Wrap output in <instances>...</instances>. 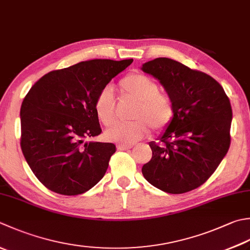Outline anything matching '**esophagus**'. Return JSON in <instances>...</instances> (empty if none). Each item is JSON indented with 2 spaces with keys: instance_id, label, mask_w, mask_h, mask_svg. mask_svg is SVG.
Here are the masks:
<instances>
[{
  "instance_id": "1",
  "label": "esophagus",
  "mask_w": 250,
  "mask_h": 250,
  "mask_svg": "<svg viewBox=\"0 0 250 250\" xmlns=\"http://www.w3.org/2000/svg\"><path fill=\"white\" fill-rule=\"evenodd\" d=\"M132 147V145H126V144H118L117 145V148L119 150H128Z\"/></svg>"
}]
</instances>
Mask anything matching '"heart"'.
<instances>
[{
	"label": "heart",
	"instance_id": "1",
	"mask_svg": "<svg viewBox=\"0 0 250 250\" xmlns=\"http://www.w3.org/2000/svg\"><path fill=\"white\" fill-rule=\"evenodd\" d=\"M118 90L124 97L133 100L131 121L115 122L105 131L107 140L121 144H132L148 133L149 126L161 133L171 125L174 117V105L171 97L160 92V85L144 73L126 75L119 81ZM94 110L102 125H108L115 119L116 105L108 87L97 94Z\"/></svg>",
	"mask_w": 250,
	"mask_h": 250
}]
</instances>
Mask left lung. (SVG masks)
I'll list each match as a JSON object with an SVG mask.
<instances>
[{
  "label": "left lung",
  "mask_w": 250,
  "mask_h": 250,
  "mask_svg": "<svg viewBox=\"0 0 250 250\" xmlns=\"http://www.w3.org/2000/svg\"><path fill=\"white\" fill-rule=\"evenodd\" d=\"M142 70L157 78L174 105L160 142L149 143L153 156L142 173L166 193H188L206 182L228 153L231 103L212 77L170 58L145 62Z\"/></svg>",
  "instance_id": "left-lung-1"
}]
</instances>
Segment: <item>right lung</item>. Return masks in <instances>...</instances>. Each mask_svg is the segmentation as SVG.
Returning <instances> with one entry per match:
<instances>
[{"label":"right lung","mask_w":250,"mask_h":250,"mask_svg":"<svg viewBox=\"0 0 250 250\" xmlns=\"http://www.w3.org/2000/svg\"><path fill=\"white\" fill-rule=\"evenodd\" d=\"M133 60H93L54 70L39 79L21 108V147L46 188L75 196L100 182L116 151L112 143L85 139L101 134L94 102Z\"/></svg>","instance_id":"right-lung-1"}]
</instances>
